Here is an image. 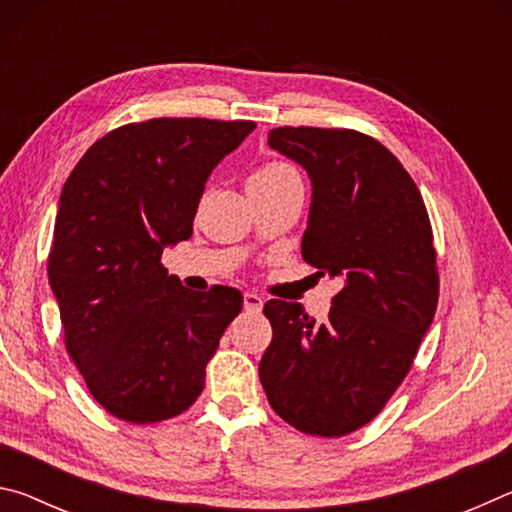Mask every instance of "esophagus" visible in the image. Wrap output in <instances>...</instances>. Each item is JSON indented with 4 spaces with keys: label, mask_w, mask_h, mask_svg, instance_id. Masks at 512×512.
I'll return each instance as SVG.
<instances>
[{
    "label": "esophagus",
    "mask_w": 512,
    "mask_h": 512,
    "mask_svg": "<svg viewBox=\"0 0 512 512\" xmlns=\"http://www.w3.org/2000/svg\"><path fill=\"white\" fill-rule=\"evenodd\" d=\"M264 307V300L257 296V293H244V309L253 311V314H259Z\"/></svg>",
    "instance_id": "esophagus-1"
}]
</instances>
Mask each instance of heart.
<instances>
[{
  "label": "heart",
  "mask_w": 512,
  "mask_h": 512,
  "mask_svg": "<svg viewBox=\"0 0 512 512\" xmlns=\"http://www.w3.org/2000/svg\"><path fill=\"white\" fill-rule=\"evenodd\" d=\"M289 178H298V173L289 164H282V162H273V164H266V167L257 169L253 176L248 178V185H273V183H282V180H289Z\"/></svg>",
  "instance_id": "obj_1"
}]
</instances>
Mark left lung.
<instances>
[{"label": "left lung", "instance_id": "8db88e82", "mask_svg": "<svg viewBox=\"0 0 512 512\" xmlns=\"http://www.w3.org/2000/svg\"><path fill=\"white\" fill-rule=\"evenodd\" d=\"M268 146L307 171L302 257L343 289L325 323L300 302H266L273 341L259 381L291 427L339 438L384 409L436 314L427 207L400 160L368 135L284 126L268 133Z\"/></svg>", "mask_w": 512, "mask_h": 512}]
</instances>
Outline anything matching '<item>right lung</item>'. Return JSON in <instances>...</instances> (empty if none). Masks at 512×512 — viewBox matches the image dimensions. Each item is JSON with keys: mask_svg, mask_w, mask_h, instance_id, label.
Returning <instances> with one entry per match:
<instances>
[{"mask_svg": "<svg viewBox=\"0 0 512 512\" xmlns=\"http://www.w3.org/2000/svg\"><path fill=\"white\" fill-rule=\"evenodd\" d=\"M253 121L151 119L103 135L60 192L49 284L69 357L103 409L149 424L196 402L244 296L185 289L160 264L192 237L216 164Z\"/></svg>", "mask_w": 512, "mask_h": 512, "instance_id": "right-lung-1", "label": "right lung"}]
</instances>
